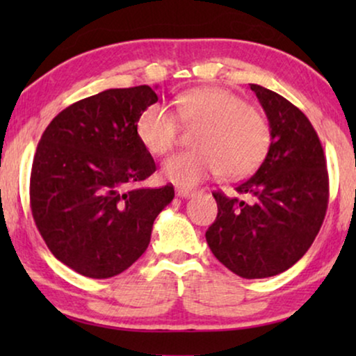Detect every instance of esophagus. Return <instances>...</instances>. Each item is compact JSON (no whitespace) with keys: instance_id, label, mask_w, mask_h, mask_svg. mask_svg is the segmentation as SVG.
Instances as JSON below:
<instances>
[{"instance_id":"34e87169","label":"esophagus","mask_w":356,"mask_h":356,"mask_svg":"<svg viewBox=\"0 0 356 356\" xmlns=\"http://www.w3.org/2000/svg\"><path fill=\"white\" fill-rule=\"evenodd\" d=\"M194 194H196V189H188V188H177V196L179 197H193Z\"/></svg>"}]
</instances>
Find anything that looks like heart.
I'll return each mask as SVG.
<instances>
[{
  "mask_svg": "<svg viewBox=\"0 0 356 356\" xmlns=\"http://www.w3.org/2000/svg\"><path fill=\"white\" fill-rule=\"evenodd\" d=\"M177 113L162 102L145 106L136 121L140 144L154 155L173 149L179 121L194 136L196 150L178 152L162 165V177L181 188L223 175L245 178L261 167L270 149V126L246 100L222 87H199L177 99ZM180 120H178L177 118Z\"/></svg>",
  "mask_w": 356,
  "mask_h": 356,
  "instance_id": "b5f03b06",
  "label": "heart"
}]
</instances>
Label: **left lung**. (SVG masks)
<instances>
[{
  "instance_id": "obj_1",
  "label": "left lung",
  "mask_w": 356,
  "mask_h": 356,
  "mask_svg": "<svg viewBox=\"0 0 356 356\" xmlns=\"http://www.w3.org/2000/svg\"><path fill=\"white\" fill-rule=\"evenodd\" d=\"M269 120L272 143L250 179L238 184L248 201L213 193L218 213L206 232L213 256L243 279L290 269L313 245L329 201L323 145L300 108L251 84Z\"/></svg>"
}]
</instances>
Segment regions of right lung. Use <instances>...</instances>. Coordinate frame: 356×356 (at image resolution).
I'll return each instance as SVG.
<instances>
[{
  "mask_svg": "<svg viewBox=\"0 0 356 356\" xmlns=\"http://www.w3.org/2000/svg\"><path fill=\"white\" fill-rule=\"evenodd\" d=\"M157 100L149 86L104 90L67 106L42 134L32 216L51 254L77 274L108 279L133 266L175 197L172 184L133 188L155 172L136 121Z\"/></svg>",
  "mask_w": 356,
  "mask_h": 356,
  "instance_id": "obj_1",
  "label": "right lung"
}]
</instances>
